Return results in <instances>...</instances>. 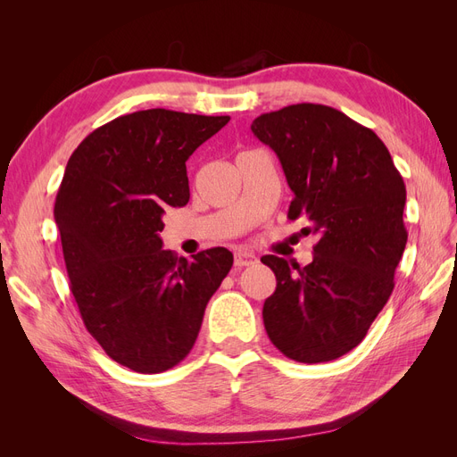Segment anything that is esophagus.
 I'll return each instance as SVG.
<instances>
[{"label": "esophagus", "mask_w": 457, "mask_h": 457, "mask_svg": "<svg viewBox=\"0 0 457 457\" xmlns=\"http://www.w3.org/2000/svg\"><path fill=\"white\" fill-rule=\"evenodd\" d=\"M257 257L253 253H247V252H237L234 253V265L237 267H250L255 265Z\"/></svg>", "instance_id": "34e87169"}]
</instances>
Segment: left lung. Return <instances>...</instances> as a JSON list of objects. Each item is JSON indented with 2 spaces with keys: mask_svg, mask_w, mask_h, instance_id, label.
Returning <instances> with one entry per match:
<instances>
[{
  "mask_svg": "<svg viewBox=\"0 0 457 457\" xmlns=\"http://www.w3.org/2000/svg\"><path fill=\"white\" fill-rule=\"evenodd\" d=\"M252 131L282 163L294 192L287 217L307 219L305 232L318 234L307 267L261 259L276 276L262 322L292 361H336L366 337L393 294L408 240L404 181L379 137L331 106H284L255 118Z\"/></svg>",
  "mask_w": 457,
  "mask_h": 457,
  "instance_id": "8db88e82",
  "label": "left lung"
}]
</instances>
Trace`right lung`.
<instances>
[{"mask_svg": "<svg viewBox=\"0 0 457 457\" xmlns=\"http://www.w3.org/2000/svg\"><path fill=\"white\" fill-rule=\"evenodd\" d=\"M228 120L139 110L89 133L66 163L53 213L72 295L89 334L133 371L183 361L232 267L227 247L187 261L160 238L165 205L188 204L187 160Z\"/></svg>", "mask_w": 457, "mask_h": 457, "instance_id": "1", "label": "right lung"}]
</instances>
